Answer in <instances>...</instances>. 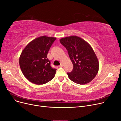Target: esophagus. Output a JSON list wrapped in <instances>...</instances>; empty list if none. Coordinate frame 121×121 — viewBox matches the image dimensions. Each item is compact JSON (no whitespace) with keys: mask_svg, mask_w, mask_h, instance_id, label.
<instances>
[{"mask_svg":"<svg viewBox=\"0 0 121 121\" xmlns=\"http://www.w3.org/2000/svg\"><path fill=\"white\" fill-rule=\"evenodd\" d=\"M64 66V64L63 63H61L60 64V67H63Z\"/></svg>","mask_w":121,"mask_h":121,"instance_id":"34e87169","label":"esophagus"}]
</instances>
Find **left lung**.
<instances>
[{
	"label": "left lung",
	"mask_w": 121,
	"mask_h": 121,
	"mask_svg": "<svg viewBox=\"0 0 121 121\" xmlns=\"http://www.w3.org/2000/svg\"><path fill=\"white\" fill-rule=\"evenodd\" d=\"M68 51L73 65L72 72L67 73L70 79L76 83L85 85L91 82L99 70V62L91 46L78 36L60 39Z\"/></svg>",
	"instance_id": "8db88e82"
}]
</instances>
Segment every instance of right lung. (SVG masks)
I'll use <instances>...</instances> for the list:
<instances>
[{
  "mask_svg": "<svg viewBox=\"0 0 121 121\" xmlns=\"http://www.w3.org/2000/svg\"><path fill=\"white\" fill-rule=\"evenodd\" d=\"M56 38L41 36L31 41L22 51L19 58L20 68L26 78L36 85H43L53 79L56 69L47 58Z\"/></svg>",
  "mask_w": 121,
  "mask_h": 121,
  "instance_id": "1",
  "label": "right lung"
}]
</instances>
